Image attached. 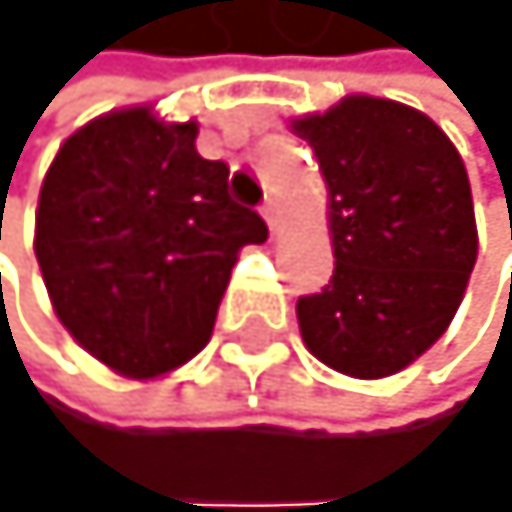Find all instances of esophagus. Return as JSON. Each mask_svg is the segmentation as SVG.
Listing matches in <instances>:
<instances>
[{
    "mask_svg": "<svg viewBox=\"0 0 512 512\" xmlns=\"http://www.w3.org/2000/svg\"><path fill=\"white\" fill-rule=\"evenodd\" d=\"M261 214H264V221H268L271 231H278V201H274V197H268V201L261 204Z\"/></svg>",
    "mask_w": 512,
    "mask_h": 512,
    "instance_id": "esophagus-1",
    "label": "esophagus"
}]
</instances>
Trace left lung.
<instances>
[{
  "label": "left lung",
  "instance_id": "8db88e82",
  "mask_svg": "<svg viewBox=\"0 0 512 512\" xmlns=\"http://www.w3.org/2000/svg\"><path fill=\"white\" fill-rule=\"evenodd\" d=\"M332 197L335 271L298 298L308 352L335 372L382 379L446 332L476 264L463 157L429 116L348 96L295 120Z\"/></svg>",
  "mask_w": 512,
  "mask_h": 512
}]
</instances>
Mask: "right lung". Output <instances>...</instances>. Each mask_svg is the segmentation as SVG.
Segmentation results:
<instances>
[{"label":"right lung","instance_id":"add662e5","mask_svg":"<svg viewBox=\"0 0 512 512\" xmlns=\"http://www.w3.org/2000/svg\"><path fill=\"white\" fill-rule=\"evenodd\" d=\"M194 140V120L106 113L59 147L39 190L36 258L59 322L133 379L201 352L238 251L268 241Z\"/></svg>","mask_w":512,"mask_h":512}]
</instances>
